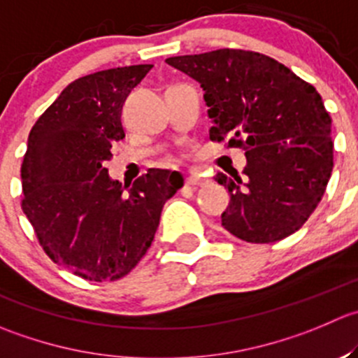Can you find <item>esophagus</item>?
Returning <instances> with one entry per match:
<instances>
[{"mask_svg": "<svg viewBox=\"0 0 358 358\" xmlns=\"http://www.w3.org/2000/svg\"><path fill=\"white\" fill-rule=\"evenodd\" d=\"M187 185H192V187H203V185H206L208 183V180L206 178H203V176L201 175H190V176H187Z\"/></svg>", "mask_w": 358, "mask_h": 358, "instance_id": "esophagus-1", "label": "esophagus"}]
</instances>
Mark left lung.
Listing matches in <instances>:
<instances>
[{
	"label": "left lung",
	"mask_w": 358,
	"mask_h": 358,
	"mask_svg": "<svg viewBox=\"0 0 358 358\" xmlns=\"http://www.w3.org/2000/svg\"><path fill=\"white\" fill-rule=\"evenodd\" d=\"M201 83L210 140L245 150L243 173H218L231 194L222 225L248 243H273L303 227L331 178L332 120L311 83L250 50L220 48L166 59Z\"/></svg>",
	"instance_id": "1"
}]
</instances>
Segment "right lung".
Wrapping results in <instances>:
<instances>
[{
	"label": "right lung",
	"mask_w": 358,
	"mask_h": 358,
	"mask_svg": "<svg viewBox=\"0 0 358 358\" xmlns=\"http://www.w3.org/2000/svg\"><path fill=\"white\" fill-rule=\"evenodd\" d=\"M152 64L124 66L69 83L27 138L20 178L22 211L45 253L91 282H115L154 241L166 201L183 187L168 169L122 185L105 162L126 136L122 106Z\"/></svg>",
	"instance_id": "add662e5"
}]
</instances>
